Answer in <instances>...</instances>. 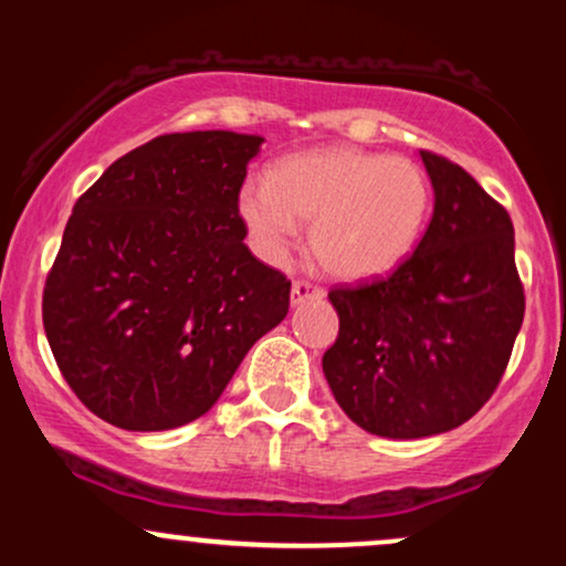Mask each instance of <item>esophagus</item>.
<instances>
[{"mask_svg": "<svg viewBox=\"0 0 566 566\" xmlns=\"http://www.w3.org/2000/svg\"><path fill=\"white\" fill-rule=\"evenodd\" d=\"M324 290L319 284L308 282V279H295L292 282V305L297 303H305V301H316V297H322Z\"/></svg>", "mask_w": 566, "mask_h": 566, "instance_id": "1", "label": "esophagus"}]
</instances>
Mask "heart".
I'll return each mask as SVG.
<instances>
[{"label": "heart", "mask_w": 566, "mask_h": 566, "mask_svg": "<svg viewBox=\"0 0 566 566\" xmlns=\"http://www.w3.org/2000/svg\"><path fill=\"white\" fill-rule=\"evenodd\" d=\"M433 188L407 157L335 146L276 161L269 180H247L239 216L252 247L284 263L311 226V250L329 274L373 279L399 269L423 239Z\"/></svg>", "instance_id": "heart-1"}]
</instances>
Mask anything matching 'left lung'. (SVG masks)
Here are the masks:
<instances>
[{
	"instance_id": "left-lung-1",
	"label": "left lung",
	"mask_w": 566,
	"mask_h": 566,
	"mask_svg": "<svg viewBox=\"0 0 566 566\" xmlns=\"http://www.w3.org/2000/svg\"><path fill=\"white\" fill-rule=\"evenodd\" d=\"M431 223L399 269L329 290L340 329L322 367L343 412L375 437L463 426L495 394L524 322L505 207L460 165L420 151Z\"/></svg>"
}]
</instances>
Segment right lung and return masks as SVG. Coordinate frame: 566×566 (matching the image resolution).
<instances>
[{"label": "right lung", "mask_w": 566, "mask_h": 566, "mask_svg": "<svg viewBox=\"0 0 566 566\" xmlns=\"http://www.w3.org/2000/svg\"><path fill=\"white\" fill-rule=\"evenodd\" d=\"M261 143L159 135L76 199L42 322L69 388L106 423L167 431L201 418L287 316L290 279L252 255L239 216Z\"/></svg>", "instance_id": "right-lung-1"}]
</instances>
